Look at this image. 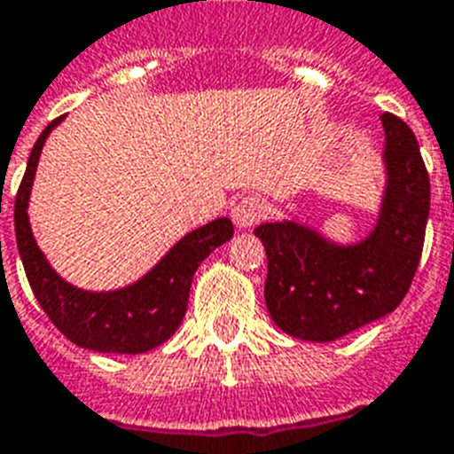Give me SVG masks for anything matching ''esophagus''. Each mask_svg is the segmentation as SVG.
<instances>
[{
  "instance_id": "1",
  "label": "esophagus",
  "mask_w": 454,
  "mask_h": 454,
  "mask_svg": "<svg viewBox=\"0 0 454 454\" xmlns=\"http://www.w3.org/2000/svg\"><path fill=\"white\" fill-rule=\"evenodd\" d=\"M265 216V205L256 195H247L235 205L233 209V221L238 228H252L256 226Z\"/></svg>"
}]
</instances>
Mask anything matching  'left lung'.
<instances>
[{
  "instance_id": "obj_1",
  "label": "left lung",
  "mask_w": 454,
  "mask_h": 454,
  "mask_svg": "<svg viewBox=\"0 0 454 454\" xmlns=\"http://www.w3.org/2000/svg\"><path fill=\"white\" fill-rule=\"evenodd\" d=\"M387 182L373 231L355 245L298 221L261 223L268 254L265 305L285 333L331 342L396 310L411 289L429 219V175L412 130L382 114Z\"/></svg>"
}]
</instances>
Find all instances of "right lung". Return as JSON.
I'll use <instances>...</instances> for the list:
<instances>
[{"instance_id": "right-lung-1", "label": "right lung", "mask_w": 454, "mask_h": 454, "mask_svg": "<svg viewBox=\"0 0 454 454\" xmlns=\"http://www.w3.org/2000/svg\"><path fill=\"white\" fill-rule=\"evenodd\" d=\"M62 119L65 116L48 123L46 130L39 135L16 195L13 219L25 275L42 310L74 345L106 355H142L158 348L179 329L198 265L216 247L233 238V223L221 216L195 228L184 235L144 278L123 289L86 291L69 285L51 268L39 249L27 216L39 156L46 137Z\"/></svg>"}]
</instances>
